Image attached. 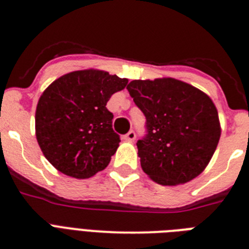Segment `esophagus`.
Instances as JSON below:
<instances>
[{"label":"esophagus","instance_id":"esophagus-1","mask_svg":"<svg viewBox=\"0 0 249 249\" xmlns=\"http://www.w3.org/2000/svg\"><path fill=\"white\" fill-rule=\"evenodd\" d=\"M124 140L129 141V142H133L136 140V133L135 131H129L126 136H124Z\"/></svg>","mask_w":249,"mask_h":249}]
</instances>
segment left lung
Masks as SVG:
<instances>
[{
    "label": "left lung",
    "mask_w": 249,
    "mask_h": 249,
    "mask_svg": "<svg viewBox=\"0 0 249 249\" xmlns=\"http://www.w3.org/2000/svg\"><path fill=\"white\" fill-rule=\"evenodd\" d=\"M127 89L147 120L148 133L137 142L143 172L162 186L183 184L201 175L221 137L210 96L171 77L135 80Z\"/></svg>",
    "instance_id": "8db88e82"
}]
</instances>
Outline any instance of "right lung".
<instances>
[{"label": "right lung", "instance_id": "add662e5", "mask_svg": "<svg viewBox=\"0 0 249 249\" xmlns=\"http://www.w3.org/2000/svg\"><path fill=\"white\" fill-rule=\"evenodd\" d=\"M127 78L101 70L66 73L51 83L37 103L36 138L57 171L85 179L103 171L120 146L106 105Z\"/></svg>", "mask_w": 249, "mask_h": 249}]
</instances>
